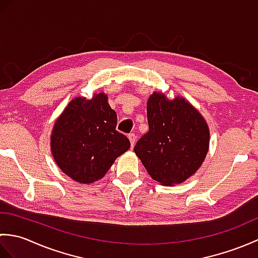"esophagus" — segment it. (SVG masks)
<instances>
[{
	"instance_id": "34e87169",
	"label": "esophagus",
	"mask_w": 258,
	"mask_h": 258,
	"mask_svg": "<svg viewBox=\"0 0 258 258\" xmlns=\"http://www.w3.org/2000/svg\"><path fill=\"white\" fill-rule=\"evenodd\" d=\"M128 140H130V142H131V147H132V149H133V146L135 145V142H136V136H135V134H134V133L128 134Z\"/></svg>"
}]
</instances>
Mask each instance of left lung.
<instances>
[{
  "label": "left lung",
  "instance_id": "left-lung-1",
  "mask_svg": "<svg viewBox=\"0 0 258 258\" xmlns=\"http://www.w3.org/2000/svg\"><path fill=\"white\" fill-rule=\"evenodd\" d=\"M150 130L134 147L150 176L162 185L185 182L199 169L210 149V128L203 115L186 100H168L154 92L147 100Z\"/></svg>",
  "mask_w": 258,
  "mask_h": 258
}]
</instances>
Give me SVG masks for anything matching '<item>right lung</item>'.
Segmentation results:
<instances>
[{
  "label": "right lung",
  "mask_w": 258,
  "mask_h": 258,
  "mask_svg": "<svg viewBox=\"0 0 258 258\" xmlns=\"http://www.w3.org/2000/svg\"><path fill=\"white\" fill-rule=\"evenodd\" d=\"M105 93L91 100L75 97L54 123L51 152L59 169L75 182L91 184L103 178L113 163L130 149L116 131L117 115Z\"/></svg>",
  "instance_id": "right-lung-1"
}]
</instances>
